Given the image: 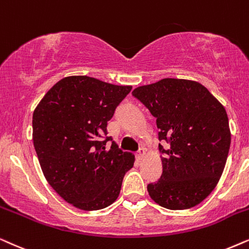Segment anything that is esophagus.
Masks as SVG:
<instances>
[{"instance_id":"1","label":"esophagus","mask_w":249,"mask_h":249,"mask_svg":"<svg viewBox=\"0 0 249 249\" xmlns=\"http://www.w3.org/2000/svg\"><path fill=\"white\" fill-rule=\"evenodd\" d=\"M144 155H145L144 149H140V150L137 152V155H135V157H137L138 160H142V159L144 158Z\"/></svg>"}]
</instances>
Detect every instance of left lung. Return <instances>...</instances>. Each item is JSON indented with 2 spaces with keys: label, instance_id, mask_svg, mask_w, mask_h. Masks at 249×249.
Instances as JSON below:
<instances>
[{
  "label": "left lung",
  "instance_id": "1",
  "mask_svg": "<svg viewBox=\"0 0 249 249\" xmlns=\"http://www.w3.org/2000/svg\"><path fill=\"white\" fill-rule=\"evenodd\" d=\"M156 118L163 173L148 184L151 199L168 210L200 204L216 187L230 149L225 108L201 85L189 79L163 78L132 92Z\"/></svg>",
  "mask_w": 249,
  "mask_h": 249
}]
</instances>
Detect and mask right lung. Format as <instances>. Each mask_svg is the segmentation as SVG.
Segmentation results:
<instances>
[{"mask_svg": "<svg viewBox=\"0 0 249 249\" xmlns=\"http://www.w3.org/2000/svg\"><path fill=\"white\" fill-rule=\"evenodd\" d=\"M132 86L89 76L55 83L33 114V142L49 184L72 206L98 211L117 199L134 156L107 149V123Z\"/></svg>", "mask_w": 249, "mask_h": 249, "instance_id": "right-lung-1", "label": "right lung"}]
</instances>
